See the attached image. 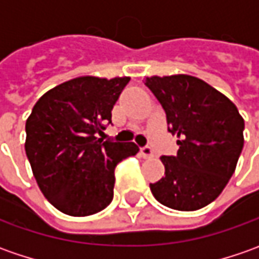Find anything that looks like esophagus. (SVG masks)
<instances>
[{
	"instance_id": "esophagus-1",
	"label": "esophagus",
	"mask_w": 259,
	"mask_h": 259,
	"mask_svg": "<svg viewBox=\"0 0 259 259\" xmlns=\"http://www.w3.org/2000/svg\"><path fill=\"white\" fill-rule=\"evenodd\" d=\"M140 153H141V155H143L144 158H153V157H154V151H153V148H151V147H148V145L141 147V148H140Z\"/></svg>"
}]
</instances>
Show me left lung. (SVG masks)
I'll return each instance as SVG.
<instances>
[{"label":"left lung","instance_id":"8db88e82","mask_svg":"<svg viewBox=\"0 0 259 259\" xmlns=\"http://www.w3.org/2000/svg\"><path fill=\"white\" fill-rule=\"evenodd\" d=\"M145 86L161 104L179 151L163 155L164 176L150 183L161 204L202 209L222 193L244 147V119L224 94L189 75L151 76Z\"/></svg>","mask_w":259,"mask_h":259}]
</instances>
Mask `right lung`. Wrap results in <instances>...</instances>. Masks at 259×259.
Wrapping results in <instances>:
<instances>
[{
  "label": "right lung",
  "mask_w": 259,
  "mask_h": 259,
  "mask_svg": "<svg viewBox=\"0 0 259 259\" xmlns=\"http://www.w3.org/2000/svg\"><path fill=\"white\" fill-rule=\"evenodd\" d=\"M130 77L82 76L46 92L25 122V154L41 193L70 216L104 210L114 199L115 167L134 143L98 138Z\"/></svg>",
  "instance_id": "1"
}]
</instances>
